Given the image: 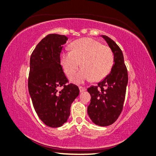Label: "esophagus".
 I'll use <instances>...</instances> for the list:
<instances>
[{
  "instance_id": "34e87169",
  "label": "esophagus",
  "mask_w": 156,
  "mask_h": 156,
  "mask_svg": "<svg viewBox=\"0 0 156 156\" xmlns=\"http://www.w3.org/2000/svg\"><path fill=\"white\" fill-rule=\"evenodd\" d=\"M79 90H80V92H83L86 90V88L84 87H82V86H79Z\"/></svg>"
}]
</instances>
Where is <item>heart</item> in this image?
I'll return each instance as SVG.
<instances>
[{"label":"heart","mask_w":156,"mask_h":156,"mask_svg":"<svg viewBox=\"0 0 156 156\" xmlns=\"http://www.w3.org/2000/svg\"><path fill=\"white\" fill-rule=\"evenodd\" d=\"M60 62L64 71L71 76L81 65L83 68L72 76L74 83L92 79L98 81L105 78L114 64V54L111 49L94 39L82 38L71 44V51L62 52Z\"/></svg>","instance_id":"b5f03b06"}]
</instances>
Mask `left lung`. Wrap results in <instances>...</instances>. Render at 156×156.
<instances>
[{"instance_id": "1", "label": "left lung", "mask_w": 156, "mask_h": 156, "mask_svg": "<svg viewBox=\"0 0 156 156\" xmlns=\"http://www.w3.org/2000/svg\"><path fill=\"white\" fill-rule=\"evenodd\" d=\"M114 54V64L111 72L96 86H90L88 92L90 103L88 114L96 125H111L121 114L128 83L127 70L121 49L112 39L101 35Z\"/></svg>"}]
</instances>
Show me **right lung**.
Here are the masks:
<instances>
[{"instance_id":"1","label":"right lung","mask_w":156,"mask_h":156,"mask_svg":"<svg viewBox=\"0 0 156 156\" xmlns=\"http://www.w3.org/2000/svg\"><path fill=\"white\" fill-rule=\"evenodd\" d=\"M68 39L65 35H47L37 45L30 58L29 95L39 119L50 127L66 123L71 104L79 95L78 86L67 84L68 80L60 62L62 45Z\"/></svg>"}]
</instances>
